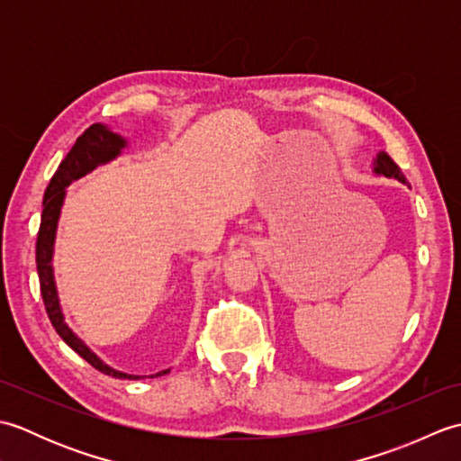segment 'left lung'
Wrapping results in <instances>:
<instances>
[{"instance_id":"obj_1","label":"left lung","mask_w":461,"mask_h":461,"mask_svg":"<svg viewBox=\"0 0 461 461\" xmlns=\"http://www.w3.org/2000/svg\"><path fill=\"white\" fill-rule=\"evenodd\" d=\"M375 172L386 176V178H396L398 182L406 184V176L400 170V166L390 158L386 152H378L376 160H375Z\"/></svg>"}]
</instances>
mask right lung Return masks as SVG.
<instances>
[{"label":"right lung","mask_w":461,"mask_h":461,"mask_svg":"<svg viewBox=\"0 0 461 461\" xmlns=\"http://www.w3.org/2000/svg\"><path fill=\"white\" fill-rule=\"evenodd\" d=\"M124 139H121L119 134L111 132L106 126L103 124H91L86 129L77 142L73 144V149L68 150L65 156V160L59 164L57 172L53 174L51 182H49L47 190H45V198H43V213H41V225H39V233H37V248H35V261H37V273H39V285H41V295L45 303V311L49 315V321L55 327L57 335L61 337L68 347H71L77 355L83 357L89 365L96 370H101L103 375H109L114 378H140V376H132V375H124V372L114 370L111 366H106L104 362L95 355V352L85 345V342L75 335V332L67 327V322L63 319L61 305H59L57 299V289H55V279H53V243H55V231H57V221H59V213H61V205L65 198V188L73 180L81 178L86 172H91L96 168L99 164H104L113 160L114 156H119ZM168 370L158 372L156 376L166 375Z\"/></svg>","instance_id":"obj_1"}]
</instances>
